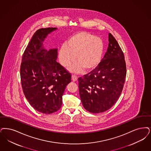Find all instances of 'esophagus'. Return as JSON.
I'll return each instance as SVG.
<instances>
[{"label":"esophagus","instance_id":"34e87169","mask_svg":"<svg viewBox=\"0 0 151 151\" xmlns=\"http://www.w3.org/2000/svg\"><path fill=\"white\" fill-rule=\"evenodd\" d=\"M77 80H78V77L75 75H72V80L73 81H76Z\"/></svg>","mask_w":151,"mask_h":151}]
</instances>
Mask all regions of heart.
Listing matches in <instances>:
<instances>
[{
  "label": "heart",
  "instance_id": "b5f03b06",
  "mask_svg": "<svg viewBox=\"0 0 151 151\" xmlns=\"http://www.w3.org/2000/svg\"><path fill=\"white\" fill-rule=\"evenodd\" d=\"M104 49L102 40L85 32H77L67 39L59 52V60L64 67L70 66L75 58L77 62L70 67L73 73L95 68L99 64Z\"/></svg>",
  "mask_w": 151,
  "mask_h": 151
}]
</instances>
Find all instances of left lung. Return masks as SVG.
<instances>
[{
	"label": "left lung",
	"mask_w": 151,
	"mask_h": 151,
	"mask_svg": "<svg viewBox=\"0 0 151 151\" xmlns=\"http://www.w3.org/2000/svg\"><path fill=\"white\" fill-rule=\"evenodd\" d=\"M109 42L107 52L98 66L78 78L83 106L93 114L104 112L115 104L120 96L126 78L124 55L111 33Z\"/></svg>",
	"instance_id": "obj_1"
}]
</instances>
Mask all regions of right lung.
<instances>
[{
	"mask_svg": "<svg viewBox=\"0 0 151 151\" xmlns=\"http://www.w3.org/2000/svg\"><path fill=\"white\" fill-rule=\"evenodd\" d=\"M55 27L40 29L22 55L20 76L24 96L36 111L45 114L61 107L62 96L71 82L70 73L57 62V49H45L43 42Z\"/></svg>",
	"mask_w": 151,
	"mask_h": 151,
	"instance_id": "right-lung-1",
	"label": "right lung"
}]
</instances>
